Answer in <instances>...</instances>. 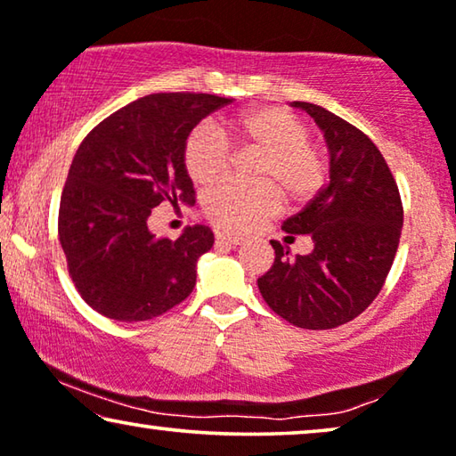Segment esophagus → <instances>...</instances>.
I'll list each match as a JSON object with an SVG mask.
<instances>
[{
  "label": "esophagus",
  "mask_w": 456,
  "mask_h": 456,
  "mask_svg": "<svg viewBox=\"0 0 456 456\" xmlns=\"http://www.w3.org/2000/svg\"><path fill=\"white\" fill-rule=\"evenodd\" d=\"M216 243H221V246H240V243H243V237L233 233H216Z\"/></svg>",
  "instance_id": "34e87169"
}]
</instances>
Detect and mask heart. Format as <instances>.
<instances>
[{
  "label": "heart",
  "mask_w": 456,
  "mask_h": 456,
  "mask_svg": "<svg viewBox=\"0 0 456 456\" xmlns=\"http://www.w3.org/2000/svg\"><path fill=\"white\" fill-rule=\"evenodd\" d=\"M307 138L310 127L289 109L249 107L219 127L198 126L183 144V167L191 182L204 188L225 175L231 144L262 151L254 177L265 183L227 182L204 200V210L216 225L243 231L279 208L281 194L273 183L293 200L310 198L322 185L324 152Z\"/></svg>",
  "instance_id": "heart-1"
}]
</instances>
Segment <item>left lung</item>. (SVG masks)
Returning a JSON list of instances; mask_svg holds the SVG:
<instances>
[{
    "label": "left lung",
    "mask_w": 456,
    "mask_h": 456,
    "mask_svg": "<svg viewBox=\"0 0 456 456\" xmlns=\"http://www.w3.org/2000/svg\"><path fill=\"white\" fill-rule=\"evenodd\" d=\"M324 132L330 182L283 231L310 235L314 249L291 256L271 241L274 262L258 279L268 307L299 329L326 330L357 318L380 293L403 229L399 188L376 144L349 121L293 101Z\"/></svg>",
    "instance_id": "1"
}]
</instances>
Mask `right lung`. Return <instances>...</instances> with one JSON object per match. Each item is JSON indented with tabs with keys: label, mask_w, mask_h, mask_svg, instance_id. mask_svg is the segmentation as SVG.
<instances>
[{
	"label": "right lung",
	"mask_w": 456,
	"mask_h": 456,
	"mask_svg": "<svg viewBox=\"0 0 456 456\" xmlns=\"http://www.w3.org/2000/svg\"><path fill=\"white\" fill-rule=\"evenodd\" d=\"M233 99L157 93L102 119L76 151L60 200V243L76 289L118 322H142L182 304L196 262L215 243L194 225L177 240L149 229L152 208L194 204L183 144L208 113Z\"/></svg>",
	"instance_id": "obj_1"
}]
</instances>
